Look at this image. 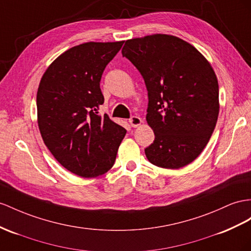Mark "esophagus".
<instances>
[{
  "label": "esophagus",
  "mask_w": 251,
  "mask_h": 251,
  "mask_svg": "<svg viewBox=\"0 0 251 251\" xmlns=\"http://www.w3.org/2000/svg\"><path fill=\"white\" fill-rule=\"evenodd\" d=\"M129 124L133 128L139 127L141 124H142V119L139 118V117H132V118L129 119Z\"/></svg>",
  "instance_id": "1"
}]
</instances>
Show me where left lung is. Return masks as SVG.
I'll use <instances>...</instances> for the list:
<instances>
[{
  "instance_id": "8db88e82",
  "label": "left lung",
  "mask_w": 251,
  "mask_h": 251,
  "mask_svg": "<svg viewBox=\"0 0 251 251\" xmlns=\"http://www.w3.org/2000/svg\"><path fill=\"white\" fill-rule=\"evenodd\" d=\"M122 55L139 70L149 92L146 121L155 140L146 158L163 169L190 164L208 144L220 112L213 68L192 44L165 34L127 40Z\"/></svg>"
}]
</instances>
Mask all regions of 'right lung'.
Instances as JSON below:
<instances>
[{"label":"right lung","mask_w":251,"mask_h":251,"mask_svg":"<svg viewBox=\"0 0 251 251\" xmlns=\"http://www.w3.org/2000/svg\"><path fill=\"white\" fill-rule=\"evenodd\" d=\"M124 41L86 42L50 64L37 92V120L44 144L64 169L83 178L110 170L126 129L99 115L100 81Z\"/></svg>","instance_id":"right-lung-1"}]
</instances>
